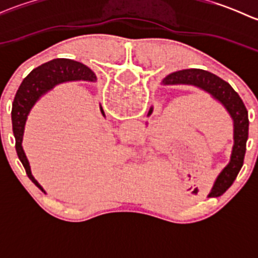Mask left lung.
Returning <instances> with one entry per match:
<instances>
[{
	"instance_id": "1",
	"label": "left lung",
	"mask_w": 258,
	"mask_h": 258,
	"mask_svg": "<svg viewBox=\"0 0 258 258\" xmlns=\"http://www.w3.org/2000/svg\"><path fill=\"white\" fill-rule=\"evenodd\" d=\"M163 85H192L201 90L206 91L213 98L222 103L233 119V140L235 145L232 148L231 161L222 172L218 175L211 189L210 197H218L225 194L231 184L233 183L242 165H243L244 153H246V142L248 139V112L242 102L238 93L231 87L230 83L220 79L209 71L200 69L182 70L173 72L162 81ZM152 112V108L148 111V116Z\"/></svg>"
}]
</instances>
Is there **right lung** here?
I'll use <instances>...</instances> for the list:
<instances>
[{"label": "right lung", "mask_w": 258, "mask_h": 258, "mask_svg": "<svg viewBox=\"0 0 258 258\" xmlns=\"http://www.w3.org/2000/svg\"><path fill=\"white\" fill-rule=\"evenodd\" d=\"M95 81L96 75L91 69L81 62L74 61L69 58H57L38 66L33 70L21 83L20 88L17 90L15 96L14 103H12V130L14 136L16 140V151L20 161L25 167L28 178L42 189L35 177L31 173L30 163L26 158L25 152L22 148V137L23 130H25L26 119L31 108L33 107L38 98L45 95L47 91L53 88L54 86L66 81ZM103 113V111H102Z\"/></svg>", "instance_id": "obj_1"}]
</instances>
